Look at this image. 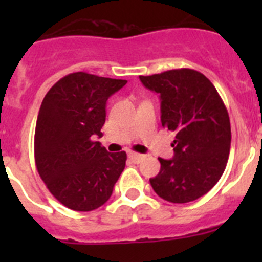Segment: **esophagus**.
Masks as SVG:
<instances>
[{
    "instance_id": "1",
    "label": "esophagus",
    "mask_w": 262,
    "mask_h": 262,
    "mask_svg": "<svg viewBox=\"0 0 262 262\" xmlns=\"http://www.w3.org/2000/svg\"><path fill=\"white\" fill-rule=\"evenodd\" d=\"M128 157L133 160L134 163L138 164V163H140V161H142V160L144 159L145 156H144V155H142V154H136V152H129Z\"/></svg>"
}]
</instances>
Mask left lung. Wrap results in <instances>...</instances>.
<instances>
[{
	"mask_svg": "<svg viewBox=\"0 0 262 262\" xmlns=\"http://www.w3.org/2000/svg\"><path fill=\"white\" fill-rule=\"evenodd\" d=\"M160 94L161 124L176 134L172 160L159 157L155 193L172 203L198 200L211 190L226 169L231 147L228 111L211 81L189 68L140 76Z\"/></svg>",
	"mask_w": 262,
	"mask_h": 262,
	"instance_id": "8db88e82",
	"label": "left lung"
}]
</instances>
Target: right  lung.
I'll return each mask as SVG.
<instances>
[{
  "instance_id": "obj_1",
  "label": "right lung",
  "mask_w": 262,
  "mask_h": 262,
  "mask_svg": "<svg viewBox=\"0 0 262 262\" xmlns=\"http://www.w3.org/2000/svg\"><path fill=\"white\" fill-rule=\"evenodd\" d=\"M126 80L76 72L46 94L35 127L34 154L40 178L61 205L92 211L106 203L126 166V152L108 154L101 138L106 101Z\"/></svg>"
}]
</instances>
